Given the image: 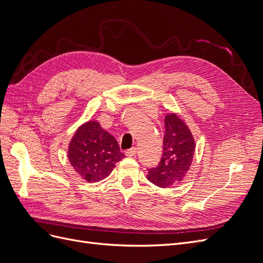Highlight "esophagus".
Wrapping results in <instances>:
<instances>
[{"label": "esophagus", "mask_w": 263, "mask_h": 263, "mask_svg": "<svg viewBox=\"0 0 263 263\" xmlns=\"http://www.w3.org/2000/svg\"><path fill=\"white\" fill-rule=\"evenodd\" d=\"M136 154H137V148H132V149H128L125 151V155L127 157H134Z\"/></svg>", "instance_id": "1"}]
</instances>
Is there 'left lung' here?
<instances>
[{"label":"left lung","mask_w":263,"mask_h":263,"mask_svg":"<svg viewBox=\"0 0 263 263\" xmlns=\"http://www.w3.org/2000/svg\"><path fill=\"white\" fill-rule=\"evenodd\" d=\"M162 158L156 168L148 169V180L160 187H169L185 178L193 161L195 141L186 124L174 113L164 118Z\"/></svg>","instance_id":"1"}]
</instances>
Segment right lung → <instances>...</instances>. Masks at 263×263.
<instances>
[{"label": "right lung", "mask_w": 263, "mask_h": 263, "mask_svg": "<svg viewBox=\"0 0 263 263\" xmlns=\"http://www.w3.org/2000/svg\"><path fill=\"white\" fill-rule=\"evenodd\" d=\"M124 157L117 140L94 121L79 127L68 149L71 165L87 182H99L108 177Z\"/></svg>", "instance_id": "add662e5"}]
</instances>
